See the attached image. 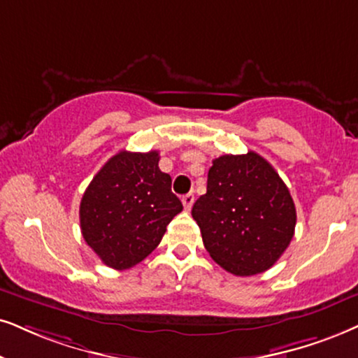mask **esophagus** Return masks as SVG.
Returning a JSON list of instances; mask_svg holds the SVG:
<instances>
[{
  "label": "esophagus",
  "mask_w": 358,
  "mask_h": 358,
  "mask_svg": "<svg viewBox=\"0 0 358 358\" xmlns=\"http://www.w3.org/2000/svg\"><path fill=\"white\" fill-rule=\"evenodd\" d=\"M182 203H183L185 210H192V206H193V203H194V194L193 193L185 194V196L182 198Z\"/></svg>",
  "instance_id": "obj_1"
}]
</instances>
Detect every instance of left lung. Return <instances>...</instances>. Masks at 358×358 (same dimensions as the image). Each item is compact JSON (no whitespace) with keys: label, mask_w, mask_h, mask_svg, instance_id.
<instances>
[{"label":"left lung","mask_w":358,"mask_h":358,"mask_svg":"<svg viewBox=\"0 0 358 358\" xmlns=\"http://www.w3.org/2000/svg\"><path fill=\"white\" fill-rule=\"evenodd\" d=\"M192 216L213 261L234 275L268 271L287 250L297 218L286 183L256 152L215 158Z\"/></svg>","instance_id":"obj_1"}]
</instances>
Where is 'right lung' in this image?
I'll use <instances>...</instances> for the list:
<instances>
[{
    "instance_id": "add662e5",
    "label": "right lung",
    "mask_w": 358,
    "mask_h": 358,
    "mask_svg": "<svg viewBox=\"0 0 358 358\" xmlns=\"http://www.w3.org/2000/svg\"><path fill=\"white\" fill-rule=\"evenodd\" d=\"M157 150H122L110 158L80 200V231L103 264L134 268L160 244L166 226L183 210L171 176L158 169Z\"/></svg>"
}]
</instances>
